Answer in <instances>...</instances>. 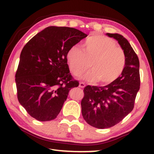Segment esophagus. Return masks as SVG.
Here are the masks:
<instances>
[{
	"mask_svg": "<svg viewBox=\"0 0 154 154\" xmlns=\"http://www.w3.org/2000/svg\"><path fill=\"white\" fill-rule=\"evenodd\" d=\"M85 86V84L83 82H81L80 83H79V87L80 88H83Z\"/></svg>",
	"mask_w": 154,
	"mask_h": 154,
	"instance_id": "esophagus-1",
	"label": "esophagus"
}]
</instances>
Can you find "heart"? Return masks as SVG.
<instances>
[{"instance_id":"1","label":"heart","mask_w":154,"mask_h":154,"mask_svg":"<svg viewBox=\"0 0 154 154\" xmlns=\"http://www.w3.org/2000/svg\"><path fill=\"white\" fill-rule=\"evenodd\" d=\"M70 71L79 76L89 69L92 71L83 79L109 84L123 73L126 64L124 51L113 39L99 34H92L84 41L83 49L77 45L71 47L66 53Z\"/></svg>"}]
</instances>
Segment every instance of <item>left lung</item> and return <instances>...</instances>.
Instances as JSON below:
<instances>
[{
  "mask_svg": "<svg viewBox=\"0 0 154 154\" xmlns=\"http://www.w3.org/2000/svg\"><path fill=\"white\" fill-rule=\"evenodd\" d=\"M118 41L126 56V64L120 77L105 86L87 85L83 89L82 113L88 124L108 128L120 122L132 111L140 88L139 60L128 41L119 34L106 33Z\"/></svg>",
  "mask_w": 154,
  "mask_h": 154,
  "instance_id": "left-lung-1",
  "label": "left lung"
}]
</instances>
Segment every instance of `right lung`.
<instances>
[{
	"instance_id": "1",
	"label": "right lung",
	"mask_w": 154,
	"mask_h": 154,
	"mask_svg": "<svg viewBox=\"0 0 154 154\" xmlns=\"http://www.w3.org/2000/svg\"><path fill=\"white\" fill-rule=\"evenodd\" d=\"M87 36L73 28L49 26L26 44L15 83L18 100L31 117L46 122L58 116L69 91L79 85L70 73L66 53Z\"/></svg>"
}]
</instances>
